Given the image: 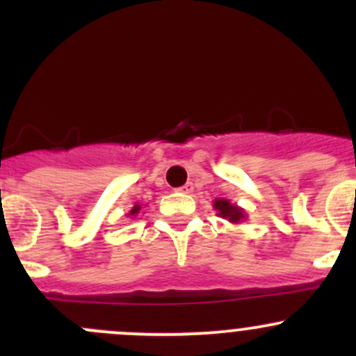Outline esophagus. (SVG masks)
<instances>
[{
    "label": "esophagus",
    "instance_id": "esophagus-1",
    "mask_svg": "<svg viewBox=\"0 0 356 356\" xmlns=\"http://www.w3.org/2000/svg\"><path fill=\"white\" fill-rule=\"evenodd\" d=\"M177 191L184 193V195H189V193H193V184H191V182H188V184H184L182 188H179Z\"/></svg>",
    "mask_w": 356,
    "mask_h": 356
}]
</instances>
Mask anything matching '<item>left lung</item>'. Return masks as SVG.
<instances>
[{"label":"left lung","instance_id":"1","mask_svg":"<svg viewBox=\"0 0 356 356\" xmlns=\"http://www.w3.org/2000/svg\"><path fill=\"white\" fill-rule=\"evenodd\" d=\"M213 208L217 210V215L222 218H227L231 224H241L246 220V211L245 208L238 207L236 203H231L225 198H217L213 201Z\"/></svg>","mask_w":356,"mask_h":356}]
</instances>
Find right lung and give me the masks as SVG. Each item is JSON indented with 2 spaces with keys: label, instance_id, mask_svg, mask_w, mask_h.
Wrapping results in <instances>:
<instances>
[{
  "label": "right lung",
  "instance_id": "add662e5",
  "mask_svg": "<svg viewBox=\"0 0 356 356\" xmlns=\"http://www.w3.org/2000/svg\"><path fill=\"white\" fill-rule=\"evenodd\" d=\"M139 211H141V204H134V207H132V210L129 211V217H138Z\"/></svg>",
  "mask_w": 356,
  "mask_h": 356
}]
</instances>
